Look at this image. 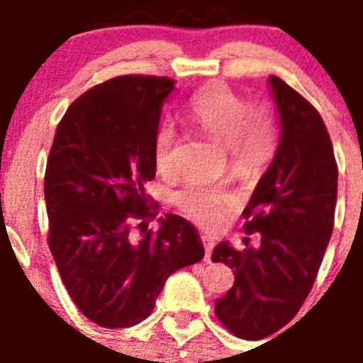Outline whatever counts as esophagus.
Masks as SVG:
<instances>
[{
	"label": "esophagus",
	"mask_w": 363,
	"mask_h": 363,
	"mask_svg": "<svg viewBox=\"0 0 363 363\" xmlns=\"http://www.w3.org/2000/svg\"><path fill=\"white\" fill-rule=\"evenodd\" d=\"M201 243H203V249H206V262H209L211 261V251L215 247V242H213V238L201 236Z\"/></svg>",
	"instance_id": "obj_1"
}]
</instances>
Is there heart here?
Masks as SVG:
<instances>
[{
  "label": "heart",
  "instance_id": "1",
  "mask_svg": "<svg viewBox=\"0 0 363 363\" xmlns=\"http://www.w3.org/2000/svg\"><path fill=\"white\" fill-rule=\"evenodd\" d=\"M188 116L206 137L228 148L230 167L242 177L261 173L274 154V127L264 108L251 106L226 85H211L194 96ZM154 163L160 175L177 173V135L162 127L154 137ZM186 217L203 226L218 225L232 206V194L223 186L190 182L175 196Z\"/></svg>",
  "mask_w": 363,
  "mask_h": 363
}]
</instances>
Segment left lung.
Here are the masks:
<instances>
[{"label": "left lung", "mask_w": 363, "mask_h": 363, "mask_svg": "<svg viewBox=\"0 0 363 363\" xmlns=\"http://www.w3.org/2000/svg\"><path fill=\"white\" fill-rule=\"evenodd\" d=\"M280 143L243 209L247 236L238 251L226 242L211 261L234 268V286L215 314L232 335L259 341L291 322L308 297L335 223L337 162L322 116L280 77L270 76Z\"/></svg>", "instance_id": "8db88e82"}]
</instances>
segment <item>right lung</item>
Returning a JSON list of instances; mask_svg holds the SVG:
<instances>
[{
	"instance_id": "add662e5",
	"label": "right lung",
	"mask_w": 363,
	"mask_h": 363,
	"mask_svg": "<svg viewBox=\"0 0 363 363\" xmlns=\"http://www.w3.org/2000/svg\"><path fill=\"white\" fill-rule=\"evenodd\" d=\"M171 77L118 76L72 102L47 157L49 236L66 291L101 328L150 316L171 274L203 259L198 230L179 215L160 217L145 192L156 177L154 137Z\"/></svg>"
}]
</instances>
